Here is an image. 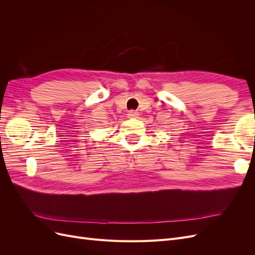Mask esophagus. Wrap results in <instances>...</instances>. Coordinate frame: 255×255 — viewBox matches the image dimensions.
Here are the masks:
<instances>
[{
  "mask_svg": "<svg viewBox=\"0 0 255 255\" xmlns=\"http://www.w3.org/2000/svg\"><path fill=\"white\" fill-rule=\"evenodd\" d=\"M128 118H137L138 117V113L136 111H129L128 113Z\"/></svg>",
  "mask_w": 255,
  "mask_h": 255,
  "instance_id": "obj_1",
  "label": "esophagus"
}]
</instances>
